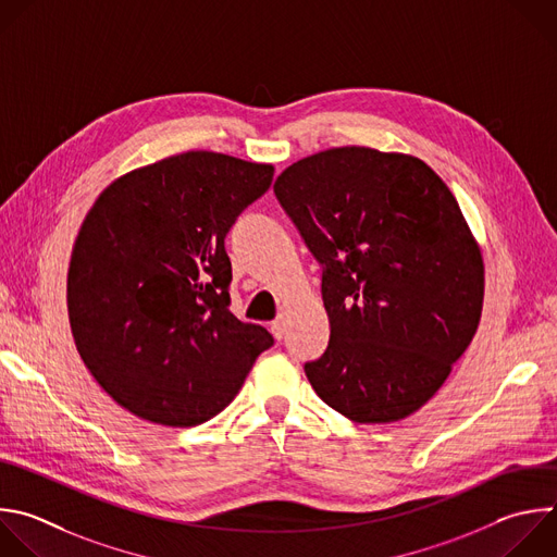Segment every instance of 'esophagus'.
Masks as SVG:
<instances>
[{"instance_id": "obj_1", "label": "esophagus", "mask_w": 557, "mask_h": 557, "mask_svg": "<svg viewBox=\"0 0 557 557\" xmlns=\"http://www.w3.org/2000/svg\"><path fill=\"white\" fill-rule=\"evenodd\" d=\"M271 332H273V336H275L277 341L284 338V334H286V323H284L282 317H277V319L271 323Z\"/></svg>"}]
</instances>
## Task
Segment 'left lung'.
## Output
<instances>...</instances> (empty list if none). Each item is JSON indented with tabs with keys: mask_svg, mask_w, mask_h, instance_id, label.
I'll return each mask as SVG.
<instances>
[{
	"mask_svg": "<svg viewBox=\"0 0 557 557\" xmlns=\"http://www.w3.org/2000/svg\"><path fill=\"white\" fill-rule=\"evenodd\" d=\"M273 193L321 267L330 341L304 372L358 424L426 405L470 345L483 260L446 183L418 157L330 148L288 165Z\"/></svg>",
	"mask_w": 557,
	"mask_h": 557,
	"instance_id": "left-lung-1",
	"label": "left lung"
}]
</instances>
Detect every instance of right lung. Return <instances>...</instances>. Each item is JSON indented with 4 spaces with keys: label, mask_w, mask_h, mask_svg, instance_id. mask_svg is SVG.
<instances>
[{
    "label": "right lung",
    "mask_w": 557,
    "mask_h": 557,
    "mask_svg": "<svg viewBox=\"0 0 557 557\" xmlns=\"http://www.w3.org/2000/svg\"><path fill=\"white\" fill-rule=\"evenodd\" d=\"M273 181V165L190 150L113 181L70 262L76 349L133 416L188 429L212 420L273 345L230 310L225 238Z\"/></svg>",
    "instance_id": "add662e5"
}]
</instances>
